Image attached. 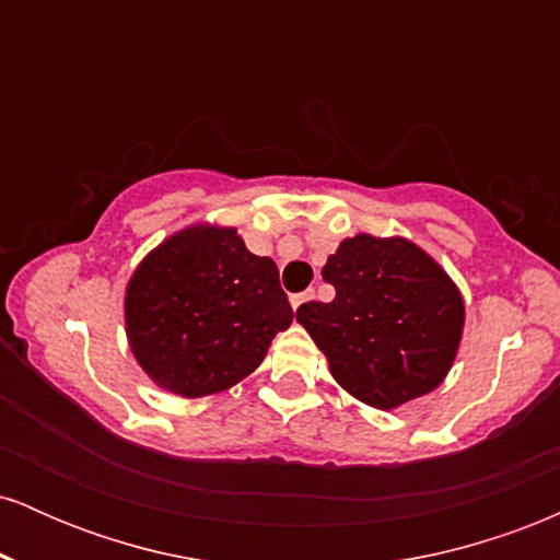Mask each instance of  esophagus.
Returning <instances> with one entry per match:
<instances>
[{"label": "esophagus", "mask_w": 560, "mask_h": 560, "mask_svg": "<svg viewBox=\"0 0 560 560\" xmlns=\"http://www.w3.org/2000/svg\"><path fill=\"white\" fill-rule=\"evenodd\" d=\"M313 298H316V294H313V292H300V294H292V300H289V302H292V307H294V311H298L300 305H305V302H311Z\"/></svg>", "instance_id": "obj_1"}]
</instances>
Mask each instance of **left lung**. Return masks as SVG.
Returning <instances> with one entry per match:
<instances>
[{
    "mask_svg": "<svg viewBox=\"0 0 560 560\" xmlns=\"http://www.w3.org/2000/svg\"><path fill=\"white\" fill-rule=\"evenodd\" d=\"M331 302H305L298 320L358 400L389 410L445 378L464 331V300L423 249L358 234L326 260Z\"/></svg>",
    "mask_w": 560,
    "mask_h": 560,
    "instance_id": "left-lung-1",
    "label": "left lung"
}]
</instances>
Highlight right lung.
Masks as SVG:
<instances>
[{"label": "right lung", "instance_id": "1", "mask_svg": "<svg viewBox=\"0 0 560 560\" xmlns=\"http://www.w3.org/2000/svg\"><path fill=\"white\" fill-rule=\"evenodd\" d=\"M292 316L276 262L249 253L234 229L178 231L126 289L131 352L152 382L184 397L253 374Z\"/></svg>", "mask_w": 560, "mask_h": 560}]
</instances>
